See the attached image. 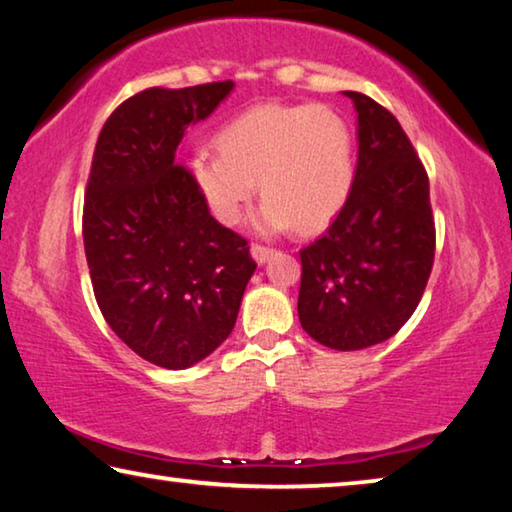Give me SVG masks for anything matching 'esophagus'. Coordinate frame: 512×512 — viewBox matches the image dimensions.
<instances>
[{"mask_svg": "<svg viewBox=\"0 0 512 512\" xmlns=\"http://www.w3.org/2000/svg\"><path fill=\"white\" fill-rule=\"evenodd\" d=\"M273 253H275L273 248H266V246H259V244L250 246V255H253V259H255L257 264H266L268 259L273 257Z\"/></svg>", "mask_w": 512, "mask_h": 512, "instance_id": "34e87169", "label": "esophagus"}]
</instances>
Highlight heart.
I'll return each mask as SVG.
<instances>
[{
    "instance_id": "1",
    "label": "heart",
    "mask_w": 512,
    "mask_h": 512,
    "mask_svg": "<svg viewBox=\"0 0 512 512\" xmlns=\"http://www.w3.org/2000/svg\"><path fill=\"white\" fill-rule=\"evenodd\" d=\"M219 153L196 151L187 176L221 225H237L257 192L255 230L318 232L348 203L354 183L350 124L323 106L262 103L216 133Z\"/></svg>"
}]
</instances>
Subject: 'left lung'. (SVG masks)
<instances>
[{
	"instance_id": "left-lung-1",
	"label": "left lung",
	"mask_w": 512,
	"mask_h": 512,
	"mask_svg": "<svg viewBox=\"0 0 512 512\" xmlns=\"http://www.w3.org/2000/svg\"><path fill=\"white\" fill-rule=\"evenodd\" d=\"M357 171L348 203L327 232L300 250V325L311 339L350 352L391 339L427 287L436 230L429 178L400 121L361 92Z\"/></svg>"
}]
</instances>
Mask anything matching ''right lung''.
I'll list each match as a JSON object with an SVG mask.
<instances>
[{
	"mask_svg": "<svg viewBox=\"0 0 512 512\" xmlns=\"http://www.w3.org/2000/svg\"><path fill=\"white\" fill-rule=\"evenodd\" d=\"M235 83L135 94L103 124L83 207V241L106 323L142 359L185 370L237 323L257 264L223 228L176 151Z\"/></svg>",
	"mask_w": 512,
	"mask_h": 512,
	"instance_id": "add662e5",
	"label": "right lung"
}]
</instances>
